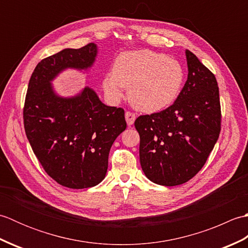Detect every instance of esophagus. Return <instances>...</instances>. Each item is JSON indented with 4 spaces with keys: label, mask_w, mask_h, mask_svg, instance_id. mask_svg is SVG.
<instances>
[{
    "label": "esophagus",
    "mask_w": 248,
    "mask_h": 248,
    "mask_svg": "<svg viewBox=\"0 0 248 248\" xmlns=\"http://www.w3.org/2000/svg\"><path fill=\"white\" fill-rule=\"evenodd\" d=\"M125 120H127L128 125H132L136 119V115L132 112H125Z\"/></svg>",
    "instance_id": "34e87169"
}]
</instances>
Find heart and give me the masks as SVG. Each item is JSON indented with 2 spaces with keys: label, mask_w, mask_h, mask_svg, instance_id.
I'll use <instances>...</instances> for the list:
<instances>
[{
  "label": "heart",
  "mask_w": 248,
  "mask_h": 248,
  "mask_svg": "<svg viewBox=\"0 0 248 248\" xmlns=\"http://www.w3.org/2000/svg\"><path fill=\"white\" fill-rule=\"evenodd\" d=\"M184 82L182 65L175 59L150 50L124 52L113 64V73L105 75V94L117 101L129 87L133 107L145 113H156L176 101Z\"/></svg>",
  "instance_id": "1"
}]
</instances>
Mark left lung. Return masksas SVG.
I'll use <instances>...</instances> for the list:
<instances>
[{
	"label": "left lung",
	"instance_id": "obj_1",
	"mask_svg": "<svg viewBox=\"0 0 248 248\" xmlns=\"http://www.w3.org/2000/svg\"><path fill=\"white\" fill-rule=\"evenodd\" d=\"M187 80L176 101L159 113L141 115L140 161L146 177L160 186L186 183L202 170L220 132L217 78L191 51H186Z\"/></svg>",
	"mask_w": 248,
	"mask_h": 248
}]
</instances>
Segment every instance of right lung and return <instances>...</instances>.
<instances>
[{"instance_id": "obj_1", "label": "right lung", "mask_w": 248, "mask_h": 248, "mask_svg": "<svg viewBox=\"0 0 248 248\" xmlns=\"http://www.w3.org/2000/svg\"><path fill=\"white\" fill-rule=\"evenodd\" d=\"M97 53V46L88 44L46 57L31 73L25 96L23 121L31 149L46 172L69 188L103 180L110 147L127 128L124 108L105 105L92 88L62 98L52 86L67 68H91Z\"/></svg>"}]
</instances>
